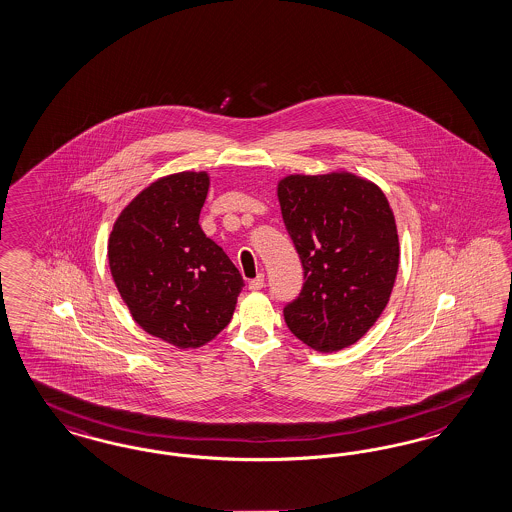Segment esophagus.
<instances>
[{"mask_svg":"<svg viewBox=\"0 0 512 512\" xmlns=\"http://www.w3.org/2000/svg\"><path fill=\"white\" fill-rule=\"evenodd\" d=\"M263 285H265V274H257V276L249 282V289H251V291H259V289H263Z\"/></svg>","mask_w":512,"mask_h":512,"instance_id":"esophagus-1","label":"esophagus"}]
</instances>
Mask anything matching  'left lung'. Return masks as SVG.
I'll return each instance as SVG.
<instances>
[{
  "instance_id": "left-lung-1",
  "label": "left lung",
  "mask_w": 512,
  "mask_h": 512,
  "mask_svg": "<svg viewBox=\"0 0 512 512\" xmlns=\"http://www.w3.org/2000/svg\"><path fill=\"white\" fill-rule=\"evenodd\" d=\"M276 193L306 280L285 323L316 352L344 350L369 333L395 285L401 249L388 198L348 170L289 174Z\"/></svg>"
}]
</instances>
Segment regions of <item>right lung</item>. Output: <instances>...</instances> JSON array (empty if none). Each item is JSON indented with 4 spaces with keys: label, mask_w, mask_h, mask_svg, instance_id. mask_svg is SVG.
Segmentation results:
<instances>
[{
    "label": "right lung",
    "mask_w": 512,
    "mask_h": 512,
    "mask_svg": "<svg viewBox=\"0 0 512 512\" xmlns=\"http://www.w3.org/2000/svg\"><path fill=\"white\" fill-rule=\"evenodd\" d=\"M208 189L204 170L159 177L119 213L107 242L111 278L132 318L179 350L219 335L244 287L198 225Z\"/></svg>",
    "instance_id": "1"
}]
</instances>
